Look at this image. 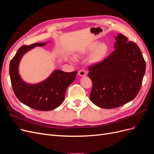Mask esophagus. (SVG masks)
Returning <instances> with one entry per match:
<instances>
[{
	"label": "esophagus",
	"instance_id": "1",
	"mask_svg": "<svg viewBox=\"0 0 154 154\" xmlns=\"http://www.w3.org/2000/svg\"><path fill=\"white\" fill-rule=\"evenodd\" d=\"M78 74L80 76H86V72L85 70L82 69L78 72Z\"/></svg>",
	"mask_w": 154,
	"mask_h": 154
}]
</instances>
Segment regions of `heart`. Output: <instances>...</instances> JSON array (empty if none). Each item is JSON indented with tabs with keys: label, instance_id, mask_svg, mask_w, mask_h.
I'll use <instances>...</instances> for the list:
<instances>
[{
	"label": "heart",
	"instance_id": "heart-1",
	"mask_svg": "<svg viewBox=\"0 0 154 154\" xmlns=\"http://www.w3.org/2000/svg\"><path fill=\"white\" fill-rule=\"evenodd\" d=\"M109 48L106 43L96 41L91 43L85 50V53H91L93 52L90 57V62L92 63H100L105 59L109 53Z\"/></svg>",
	"mask_w": 154,
	"mask_h": 154
}]
</instances>
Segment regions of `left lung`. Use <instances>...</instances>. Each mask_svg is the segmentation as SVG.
Returning <instances> with one entry per match:
<instances>
[{
  "label": "left lung",
  "mask_w": 154,
  "mask_h": 154,
  "mask_svg": "<svg viewBox=\"0 0 154 154\" xmlns=\"http://www.w3.org/2000/svg\"><path fill=\"white\" fill-rule=\"evenodd\" d=\"M115 50L100 63L88 68L92 82L91 101L114 109L134 100L141 88L146 62L140 49L122 34L115 36Z\"/></svg>",
  "instance_id": "1"
}]
</instances>
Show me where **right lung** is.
I'll return each mask as SVG.
<instances>
[{"label": "right lung", "instance_id": "1", "mask_svg": "<svg viewBox=\"0 0 154 154\" xmlns=\"http://www.w3.org/2000/svg\"><path fill=\"white\" fill-rule=\"evenodd\" d=\"M48 42L22 46L10 64L11 82L17 97L27 106L41 111L53 110L63 103L67 88L75 80L77 74V71L67 72L56 69L47 79L35 84L22 80L18 66L23 56L31 49L37 46H44Z\"/></svg>", "mask_w": 154, "mask_h": 154}]
</instances>
